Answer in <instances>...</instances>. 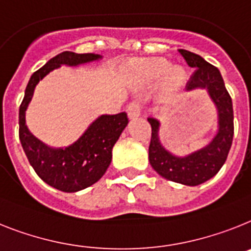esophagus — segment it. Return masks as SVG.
Wrapping results in <instances>:
<instances>
[{
    "label": "esophagus",
    "mask_w": 251,
    "mask_h": 251,
    "mask_svg": "<svg viewBox=\"0 0 251 251\" xmlns=\"http://www.w3.org/2000/svg\"><path fill=\"white\" fill-rule=\"evenodd\" d=\"M127 113H129V117L131 120L138 119L140 113H142V104L139 100H132L131 103L127 107Z\"/></svg>",
    "instance_id": "1"
}]
</instances>
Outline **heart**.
Listing matches in <instances>:
<instances>
[{"label":"heart","instance_id":"obj_1","mask_svg":"<svg viewBox=\"0 0 251 251\" xmlns=\"http://www.w3.org/2000/svg\"><path fill=\"white\" fill-rule=\"evenodd\" d=\"M132 74L143 84L155 83L157 80L165 76V84L171 89H176L182 85L186 79V74L182 67H170L167 61H142L135 64Z\"/></svg>","mask_w":251,"mask_h":251}]
</instances>
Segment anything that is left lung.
I'll list each match as a JSON object with an SVG mask.
<instances>
[{
  "mask_svg": "<svg viewBox=\"0 0 251 251\" xmlns=\"http://www.w3.org/2000/svg\"><path fill=\"white\" fill-rule=\"evenodd\" d=\"M178 52L186 60L187 65L195 69L186 84V92L205 90L216 106L218 120L217 131L203 148L184 157H177L161 144V122L154 117H148L151 126L149 162L153 170L166 180L187 186H197L216 176L226 162L233 138L232 100L217 67L190 50H178Z\"/></svg>",
  "mask_w": 251,
  "mask_h": 251,
  "instance_id": "obj_1",
  "label": "left lung"
}]
</instances>
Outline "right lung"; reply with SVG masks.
<instances>
[{"instance_id": "obj_1", "label": "right lung", "mask_w": 251, "mask_h": 251, "mask_svg": "<svg viewBox=\"0 0 251 251\" xmlns=\"http://www.w3.org/2000/svg\"><path fill=\"white\" fill-rule=\"evenodd\" d=\"M100 58V54L70 50L54 56L31 75L19 109V138L29 163L46 184L65 193H76L92 186L104 175L112 159L113 145L129 124L127 115H100L76 142L65 148H50L31 134L25 124V112L35 86L50 71L62 65L76 67Z\"/></svg>"}]
</instances>
